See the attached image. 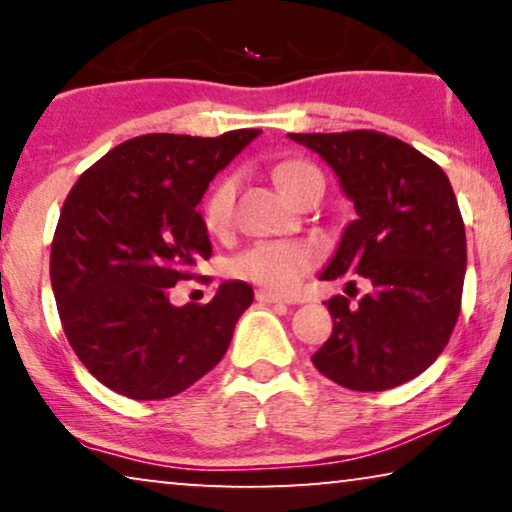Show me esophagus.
Instances as JSON below:
<instances>
[{"instance_id":"34e87169","label":"esophagus","mask_w":512,"mask_h":512,"mask_svg":"<svg viewBox=\"0 0 512 512\" xmlns=\"http://www.w3.org/2000/svg\"><path fill=\"white\" fill-rule=\"evenodd\" d=\"M256 300H258V303H284L282 296H277V293L265 291V289L256 291Z\"/></svg>"}]
</instances>
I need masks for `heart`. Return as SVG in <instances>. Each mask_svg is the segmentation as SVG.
Returning <instances> with one entry per match:
<instances>
[{"label": "heart", "instance_id": "obj_1", "mask_svg": "<svg viewBox=\"0 0 512 512\" xmlns=\"http://www.w3.org/2000/svg\"><path fill=\"white\" fill-rule=\"evenodd\" d=\"M272 177L277 186L289 195L291 200L298 198L312 181H324L321 172L312 163L300 158H286L272 167ZM233 202H235V179L223 177L209 188L202 200V223L209 233L221 235L230 228L233 221ZM319 261V249L310 242L298 240H265L256 242L254 247L235 256L233 272L237 277L247 279L251 284L263 286L272 293H289L303 282V277Z\"/></svg>", "mask_w": 512, "mask_h": 512}]
</instances>
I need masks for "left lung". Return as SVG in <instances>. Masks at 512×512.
<instances>
[{
  "label": "left lung",
  "instance_id": "left-lung-1",
  "mask_svg": "<svg viewBox=\"0 0 512 512\" xmlns=\"http://www.w3.org/2000/svg\"><path fill=\"white\" fill-rule=\"evenodd\" d=\"M289 137L333 167L356 209L321 279L359 275L370 282L359 303L328 300L333 333L312 363L340 387L394 389L438 359L461 312L466 230L450 179L384 132Z\"/></svg>",
  "mask_w": 512,
  "mask_h": 512
}]
</instances>
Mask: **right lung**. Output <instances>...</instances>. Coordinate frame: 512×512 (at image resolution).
<instances>
[{"mask_svg": "<svg viewBox=\"0 0 512 512\" xmlns=\"http://www.w3.org/2000/svg\"><path fill=\"white\" fill-rule=\"evenodd\" d=\"M258 132L128 139L69 191L51 244L55 303L79 361L116 394L177 396L226 354L254 289L223 282L209 303L184 307L170 291L212 256L195 207Z\"/></svg>", "mask_w": 512, "mask_h": 512, "instance_id": "1", "label": "right lung"}]
</instances>
